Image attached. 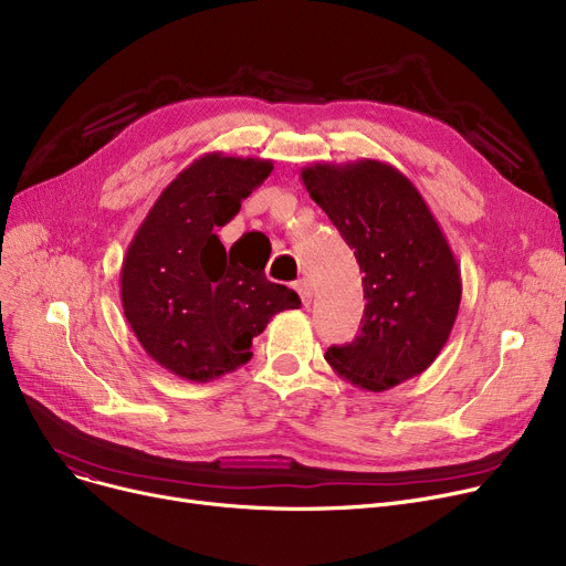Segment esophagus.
<instances>
[{
	"mask_svg": "<svg viewBox=\"0 0 566 566\" xmlns=\"http://www.w3.org/2000/svg\"><path fill=\"white\" fill-rule=\"evenodd\" d=\"M295 291L301 293V298H303V305L305 307H310L312 305V301H314V286H312V282L310 280H298L295 282Z\"/></svg>",
	"mask_w": 566,
	"mask_h": 566,
	"instance_id": "esophagus-1",
	"label": "esophagus"
}]
</instances>
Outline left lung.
I'll use <instances>...</instances> for the list:
<instances>
[{"mask_svg":"<svg viewBox=\"0 0 566 566\" xmlns=\"http://www.w3.org/2000/svg\"><path fill=\"white\" fill-rule=\"evenodd\" d=\"M301 178L365 273L360 335L331 346L325 360L371 392L422 374L461 305L459 263L427 201L397 167L369 158L314 163Z\"/></svg>","mask_w":566,"mask_h":566,"instance_id":"8db88e82","label":"left lung"}]
</instances>
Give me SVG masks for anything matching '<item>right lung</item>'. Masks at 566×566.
<instances>
[{
  "label": "right lung",
  "instance_id": "add662e5",
  "mask_svg": "<svg viewBox=\"0 0 566 566\" xmlns=\"http://www.w3.org/2000/svg\"><path fill=\"white\" fill-rule=\"evenodd\" d=\"M273 171V160L206 154L160 192L122 265V303L142 348L178 378L206 382L245 365L252 339L293 289L265 280V261L227 254L216 227Z\"/></svg>",
  "mask_w": 566,
  "mask_h": 566
}]
</instances>
